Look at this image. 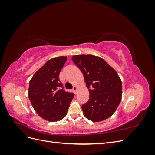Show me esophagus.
Instances as JSON below:
<instances>
[{
    "mask_svg": "<svg viewBox=\"0 0 155 155\" xmlns=\"http://www.w3.org/2000/svg\"><path fill=\"white\" fill-rule=\"evenodd\" d=\"M73 91L74 92V93L75 94H76V91H77V90H78V87H76V86H74V87H73Z\"/></svg>",
    "mask_w": 155,
    "mask_h": 155,
    "instance_id": "1",
    "label": "esophagus"
}]
</instances>
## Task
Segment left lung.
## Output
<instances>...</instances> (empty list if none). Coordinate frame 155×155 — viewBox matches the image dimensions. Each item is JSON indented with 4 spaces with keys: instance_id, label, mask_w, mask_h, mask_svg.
<instances>
[{
    "instance_id": "1",
    "label": "left lung",
    "mask_w": 155,
    "mask_h": 155,
    "mask_svg": "<svg viewBox=\"0 0 155 155\" xmlns=\"http://www.w3.org/2000/svg\"><path fill=\"white\" fill-rule=\"evenodd\" d=\"M72 59L82 72L90 94L88 101L81 106L84 116L94 122L109 118L121 100L122 84L118 74L96 55H76Z\"/></svg>"
}]
</instances>
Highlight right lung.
I'll return each instance as SVG.
<instances>
[{"label": "right lung", "instance_id": "right-lung-1", "mask_svg": "<svg viewBox=\"0 0 155 155\" xmlns=\"http://www.w3.org/2000/svg\"><path fill=\"white\" fill-rule=\"evenodd\" d=\"M67 59L66 56H59L48 60L30 81L28 97L33 108L50 122L64 118L74 96L65 91L59 82V73Z\"/></svg>", "mask_w": 155, "mask_h": 155}]
</instances>
